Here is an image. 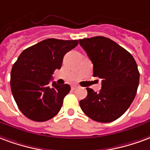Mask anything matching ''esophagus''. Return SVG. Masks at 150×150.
<instances>
[{"label": "esophagus", "instance_id": "obj_1", "mask_svg": "<svg viewBox=\"0 0 150 150\" xmlns=\"http://www.w3.org/2000/svg\"><path fill=\"white\" fill-rule=\"evenodd\" d=\"M77 87H78V86H77V85H74V86H71V88H72L73 90H74V89L77 88Z\"/></svg>", "mask_w": 150, "mask_h": 150}]
</instances>
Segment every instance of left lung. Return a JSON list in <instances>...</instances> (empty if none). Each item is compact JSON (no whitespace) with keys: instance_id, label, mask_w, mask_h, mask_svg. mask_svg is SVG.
<instances>
[{"instance_id":"1","label":"left lung","mask_w":150,"mask_h":150,"mask_svg":"<svg viewBox=\"0 0 150 150\" xmlns=\"http://www.w3.org/2000/svg\"><path fill=\"white\" fill-rule=\"evenodd\" d=\"M79 42L93 64V76L102 79L99 93L86 88L88 95L80 106L93 121L112 122L124 114L136 96L140 78L136 62L110 38L98 36Z\"/></svg>"}]
</instances>
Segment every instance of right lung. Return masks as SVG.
Here are the masks:
<instances>
[{
    "label": "right lung",
    "mask_w": 150,
    "mask_h": 150,
    "mask_svg": "<svg viewBox=\"0 0 150 150\" xmlns=\"http://www.w3.org/2000/svg\"><path fill=\"white\" fill-rule=\"evenodd\" d=\"M77 45V40L50 38L27 48L18 57L11 71V91L26 117L46 121L61 110L70 86L50 82L53 72L62 67L65 53Z\"/></svg>",
    "instance_id": "1"
}]
</instances>
